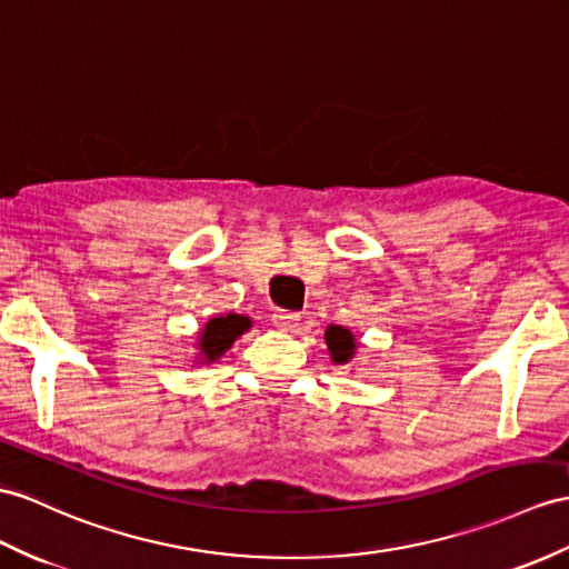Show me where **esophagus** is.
Here are the masks:
<instances>
[{"instance_id":"1","label":"esophagus","mask_w":569,"mask_h":569,"mask_svg":"<svg viewBox=\"0 0 569 569\" xmlns=\"http://www.w3.org/2000/svg\"><path fill=\"white\" fill-rule=\"evenodd\" d=\"M272 323H274V328H280L282 332H292V330L299 326V313L277 309V311L272 313Z\"/></svg>"}]
</instances>
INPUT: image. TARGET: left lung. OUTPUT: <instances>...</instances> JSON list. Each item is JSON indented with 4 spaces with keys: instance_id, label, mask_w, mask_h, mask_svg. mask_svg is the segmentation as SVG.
Returning <instances> with one entry per match:
<instances>
[{
    "instance_id": "left-lung-1",
    "label": "left lung",
    "mask_w": 569,
    "mask_h": 569,
    "mask_svg": "<svg viewBox=\"0 0 569 569\" xmlns=\"http://www.w3.org/2000/svg\"><path fill=\"white\" fill-rule=\"evenodd\" d=\"M326 345L332 365H348L357 355V338L350 328L342 326H328L326 328Z\"/></svg>"
}]
</instances>
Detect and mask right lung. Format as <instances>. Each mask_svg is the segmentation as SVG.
<instances>
[{"label":"right lung","instance_id":"right-lung-1","mask_svg":"<svg viewBox=\"0 0 569 569\" xmlns=\"http://www.w3.org/2000/svg\"><path fill=\"white\" fill-rule=\"evenodd\" d=\"M253 321L241 313H227L210 318L198 332V365H214L246 330H251Z\"/></svg>","mask_w":569,"mask_h":569}]
</instances>
